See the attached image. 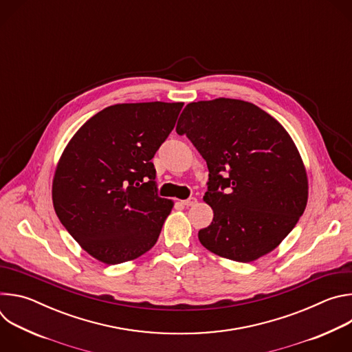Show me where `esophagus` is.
I'll list each match as a JSON object with an SVG mask.
<instances>
[{
	"label": "esophagus",
	"instance_id": "esophagus-1",
	"mask_svg": "<svg viewBox=\"0 0 352 352\" xmlns=\"http://www.w3.org/2000/svg\"><path fill=\"white\" fill-rule=\"evenodd\" d=\"M196 202H197V199H196V197H193V196H190V197H188V199L182 200V205H185V206L188 208V206H195V205H196Z\"/></svg>",
	"mask_w": 352,
	"mask_h": 352
}]
</instances>
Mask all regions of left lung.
<instances>
[{
	"label": "left lung",
	"mask_w": 352,
	"mask_h": 352,
	"mask_svg": "<svg viewBox=\"0 0 352 352\" xmlns=\"http://www.w3.org/2000/svg\"><path fill=\"white\" fill-rule=\"evenodd\" d=\"M209 168L213 221L197 236L210 252L248 263L272 252L302 216L307 171L283 125L235 98L189 103L177 124Z\"/></svg>",
	"instance_id": "8db88e82"
}]
</instances>
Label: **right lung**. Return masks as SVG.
<instances>
[{"mask_svg": "<svg viewBox=\"0 0 352 352\" xmlns=\"http://www.w3.org/2000/svg\"><path fill=\"white\" fill-rule=\"evenodd\" d=\"M184 103L110 106L74 135L53 181L56 213L89 255L107 265L157 242L173 202L157 195L152 163Z\"/></svg>", "mask_w": 352, "mask_h": 352, "instance_id": "1", "label": "right lung"}]
</instances>
